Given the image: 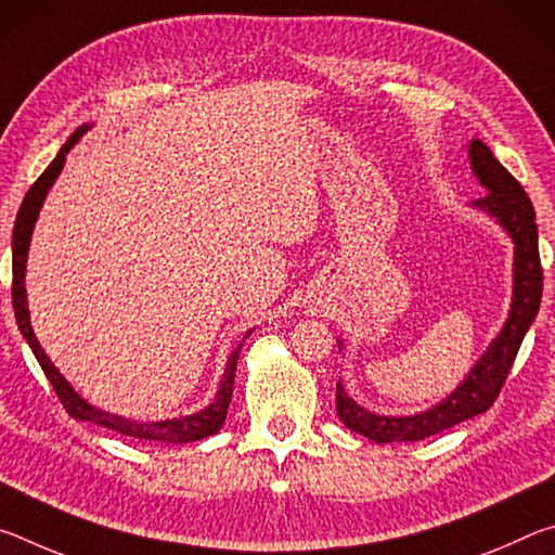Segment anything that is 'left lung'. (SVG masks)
Returning <instances> with one entry per match:
<instances>
[{"label":"left lung","instance_id":"obj_1","mask_svg":"<svg viewBox=\"0 0 555 555\" xmlns=\"http://www.w3.org/2000/svg\"><path fill=\"white\" fill-rule=\"evenodd\" d=\"M469 166L480 185L485 188L482 198L473 201L475 210L500 224L514 242V286H512V306L509 315L496 333L490 347L482 352L480 360L473 364L467 377L457 384L455 391L430 406L426 411L411 413V416H382L357 403L345 391L343 379L337 382V416L343 424L374 443H399V440H424L436 436L455 424L485 413L492 406L496 393L509 374L514 357L519 352L526 331H529L533 318L541 306L543 291V271L539 257V232H537V212L521 183L496 162L490 146L480 139L469 142ZM343 345V343H340Z\"/></svg>","mask_w":555,"mask_h":555}]
</instances>
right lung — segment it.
<instances>
[{"mask_svg": "<svg viewBox=\"0 0 555 555\" xmlns=\"http://www.w3.org/2000/svg\"><path fill=\"white\" fill-rule=\"evenodd\" d=\"M90 127L92 125H82L73 131V137L61 146L59 156H55L51 166L39 176V181L29 188L22 208H18V212H16L14 237H12V271H14L12 300H14V315H16L18 331H22V335L26 337V343H29L31 352L36 354V360H39L43 374L53 384V389H55V393H59L61 403L73 418L92 421V424L105 426L109 430H117V434H121V436L139 438V440H158V443H191V440L208 438L212 434H218L224 424V418H228L234 370H237L242 345L251 335V331H247V335L242 337V343L234 347V352L228 360V367H224V374L220 379V387H218V391H215V399L208 403V406L195 411V413H188V416L166 418V421H137V418H127V416H119V413H109V411L92 406V403L88 399H82L80 393L70 387V382L65 379L59 370H55V364L49 360V354L43 352V347L39 345V340H36V335H34L29 304H26V284H24L31 234L36 228V220H39V212H41L46 195H49L51 185L55 183V178H59L63 171L65 156H68L70 149L80 142V137L86 134Z\"/></svg>", "mask_w": 555, "mask_h": 555, "instance_id": "right-lung-1", "label": "right lung"}]
</instances>
